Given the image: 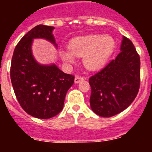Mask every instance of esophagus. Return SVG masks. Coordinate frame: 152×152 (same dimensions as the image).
I'll return each instance as SVG.
<instances>
[{
	"mask_svg": "<svg viewBox=\"0 0 152 152\" xmlns=\"http://www.w3.org/2000/svg\"><path fill=\"white\" fill-rule=\"evenodd\" d=\"M84 80V77H82V76H76L75 78V82L76 83V84H77V83L80 82V81H82V80Z\"/></svg>",
	"mask_w": 152,
	"mask_h": 152,
	"instance_id": "esophagus-1",
	"label": "esophagus"
}]
</instances>
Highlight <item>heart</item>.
Returning a JSON list of instances; mask_svg holds the SVG:
<instances>
[{"instance_id": "b5f03b06", "label": "heart", "mask_w": 152, "mask_h": 152, "mask_svg": "<svg viewBox=\"0 0 152 152\" xmlns=\"http://www.w3.org/2000/svg\"><path fill=\"white\" fill-rule=\"evenodd\" d=\"M115 47L110 36L90 35L77 37L68 43L69 51L61 49L60 56L64 61L72 63L75 57H83V62L88 69L96 70L107 62Z\"/></svg>"}]
</instances>
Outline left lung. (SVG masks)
Returning a JSON list of instances; mask_svg holds the SVG:
<instances>
[{"label": "left lung", "instance_id": "obj_1", "mask_svg": "<svg viewBox=\"0 0 152 152\" xmlns=\"http://www.w3.org/2000/svg\"><path fill=\"white\" fill-rule=\"evenodd\" d=\"M120 50L115 59L89 78L91 107L102 117H111L126 110L140 88V57L126 36Z\"/></svg>", "mask_w": 152, "mask_h": 152}]
</instances>
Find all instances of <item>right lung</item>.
<instances>
[{
  "label": "right lung",
  "mask_w": 152,
  "mask_h": 152,
  "mask_svg": "<svg viewBox=\"0 0 152 152\" xmlns=\"http://www.w3.org/2000/svg\"><path fill=\"white\" fill-rule=\"evenodd\" d=\"M53 26L38 25L20 40L13 51L10 79L16 97L25 112L38 119H49L63 109L64 98L75 76L61 72L56 64L41 65L34 59L33 39L42 38L56 43Z\"/></svg>",
  "instance_id": "add662e5"
}]
</instances>
